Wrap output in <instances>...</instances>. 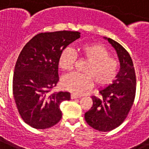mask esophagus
<instances>
[{
	"label": "esophagus",
	"instance_id": "1",
	"mask_svg": "<svg viewBox=\"0 0 149 149\" xmlns=\"http://www.w3.org/2000/svg\"><path fill=\"white\" fill-rule=\"evenodd\" d=\"M81 98V96L77 95H75V94H71V98L72 99H75V98Z\"/></svg>",
	"mask_w": 149,
	"mask_h": 149
}]
</instances>
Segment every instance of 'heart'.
<instances>
[{
	"label": "heart",
	"instance_id": "b5f03b06",
	"mask_svg": "<svg viewBox=\"0 0 149 149\" xmlns=\"http://www.w3.org/2000/svg\"><path fill=\"white\" fill-rule=\"evenodd\" d=\"M80 54L88 62L84 69L85 74L71 72L65 75L61 83L65 89L81 94L93 86V81L98 87H106L113 82L117 73L118 63L103 45L97 43L85 44L80 47ZM77 57L70 47H65L60 54L58 66L63 71L70 70Z\"/></svg>",
	"mask_w": 149,
	"mask_h": 149
}]
</instances>
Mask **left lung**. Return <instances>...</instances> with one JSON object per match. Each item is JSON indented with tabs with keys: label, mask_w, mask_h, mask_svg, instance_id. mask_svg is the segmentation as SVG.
I'll list each match as a JSON object with an SVG mask.
<instances>
[{
	"label": "left lung",
	"mask_w": 149,
	"mask_h": 149,
	"mask_svg": "<svg viewBox=\"0 0 149 149\" xmlns=\"http://www.w3.org/2000/svg\"><path fill=\"white\" fill-rule=\"evenodd\" d=\"M107 39L117 51L120 71L112 83L99 89L101 98L92 96L93 104L85 113L90 127L107 132L119 127L130 111L136 95V79L132 58L123 46L111 38Z\"/></svg>",
	"instance_id": "8db88e82"
}]
</instances>
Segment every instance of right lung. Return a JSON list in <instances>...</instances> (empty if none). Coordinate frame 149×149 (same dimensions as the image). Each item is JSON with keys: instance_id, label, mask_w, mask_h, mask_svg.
Wrapping results in <instances>:
<instances>
[{"instance_id": "obj_1", "label": "right lung", "mask_w": 149, "mask_h": 149, "mask_svg": "<svg viewBox=\"0 0 149 149\" xmlns=\"http://www.w3.org/2000/svg\"><path fill=\"white\" fill-rule=\"evenodd\" d=\"M80 38V32L39 33L21 51L15 66L13 93L19 113L35 129L49 128L61 119L60 104L70 93H50L59 81L58 58L62 50Z\"/></svg>"}]
</instances>
